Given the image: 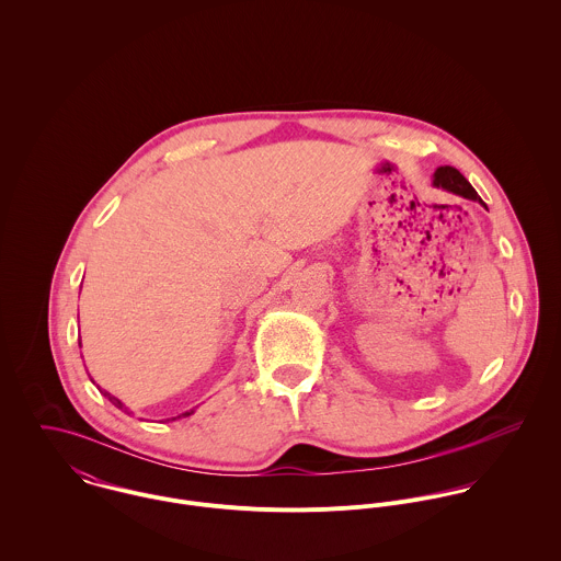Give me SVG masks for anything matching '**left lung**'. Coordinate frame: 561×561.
I'll list each match as a JSON object with an SVG mask.
<instances>
[{
    "label": "left lung",
    "instance_id": "1",
    "mask_svg": "<svg viewBox=\"0 0 561 561\" xmlns=\"http://www.w3.org/2000/svg\"><path fill=\"white\" fill-rule=\"evenodd\" d=\"M434 185L438 187H445L454 194H460L465 198H471V201H480L478 198V192L473 190V185L465 179V174H460V170H456L454 165H440L436 172H434Z\"/></svg>",
    "mask_w": 561,
    "mask_h": 561
}]
</instances>
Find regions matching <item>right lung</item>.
<instances>
[{
    "mask_svg": "<svg viewBox=\"0 0 561 561\" xmlns=\"http://www.w3.org/2000/svg\"><path fill=\"white\" fill-rule=\"evenodd\" d=\"M105 398L112 401V403H114L118 410H125V412H127V408H125V403H123V401L116 400V398H114V396H110V393H105ZM127 414H129V412H127ZM185 414H192V412H185ZM185 414H183V416H185Z\"/></svg>",
    "mask_w": 561,
    "mask_h": 561,
    "instance_id": "1",
    "label": "right lung"
}]
</instances>
